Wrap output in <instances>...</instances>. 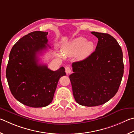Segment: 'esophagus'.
Here are the masks:
<instances>
[{
  "mask_svg": "<svg viewBox=\"0 0 134 134\" xmlns=\"http://www.w3.org/2000/svg\"><path fill=\"white\" fill-rule=\"evenodd\" d=\"M65 72H66V74H69L72 72V70L69 67L67 66L65 68Z\"/></svg>",
  "mask_w": 134,
  "mask_h": 134,
  "instance_id": "esophagus-1",
  "label": "esophagus"
}]
</instances>
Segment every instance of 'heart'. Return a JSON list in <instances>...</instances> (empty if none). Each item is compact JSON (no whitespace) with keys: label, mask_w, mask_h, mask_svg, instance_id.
<instances>
[{"label":"heart","mask_w":134,"mask_h":134,"mask_svg":"<svg viewBox=\"0 0 134 134\" xmlns=\"http://www.w3.org/2000/svg\"><path fill=\"white\" fill-rule=\"evenodd\" d=\"M94 43L92 41H86L84 37H78L63 47V52L68 55L73 56L77 54L80 60L84 59L91 55L94 49Z\"/></svg>","instance_id":"1"}]
</instances>
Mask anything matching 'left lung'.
<instances>
[{
    "label": "left lung",
    "mask_w": 134,
    "mask_h": 134,
    "mask_svg": "<svg viewBox=\"0 0 134 134\" xmlns=\"http://www.w3.org/2000/svg\"><path fill=\"white\" fill-rule=\"evenodd\" d=\"M98 39L95 51L72 63L69 76L75 99L81 105L95 107L114 97L124 74L123 54L116 40L104 33L92 32Z\"/></svg>",
    "instance_id": "left-lung-1"
}]
</instances>
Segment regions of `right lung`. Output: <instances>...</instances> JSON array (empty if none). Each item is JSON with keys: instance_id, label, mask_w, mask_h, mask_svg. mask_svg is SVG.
<instances>
[{"instance_id": "add662e5", "label": "right lung", "mask_w": 134, "mask_h": 134, "mask_svg": "<svg viewBox=\"0 0 134 134\" xmlns=\"http://www.w3.org/2000/svg\"><path fill=\"white\" fill-rule=\"evenodd\" d=\"M48 32L35 31L20 38L12 48L6 75L12 94L19 102L33 108L48 106L58 82L66 75L64 67L53 71L39 63L38 55L46 50Z\"/></svg>"}]
</instances>
